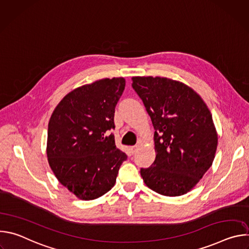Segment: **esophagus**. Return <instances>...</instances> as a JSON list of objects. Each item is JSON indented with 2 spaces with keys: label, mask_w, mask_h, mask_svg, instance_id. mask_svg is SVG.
<instances>
[{
  "label": "esophagus",
  "mask_w": 249,
  "mask_h": 249,
  "mask_svg": "<svg viewBox=\"0 0 249 249\" xmlns=\"http://www.w3.org/2000/svg\"><path fill=\"white\" fill-rule=\"evenodd\" d=\"M138 148H139L138 146H132V147H130V151H131V153H132V154H134V153L138 150Z\"/></svg>",
  "instance_id": "34e87169"
}]
</instances>
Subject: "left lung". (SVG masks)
Masks as SVG:
<instances>
[{"instance_id": "8db88e82", "label": "left lung", "mask_w": 249, "mask_h": 249, "mask_svg": "<svg viewBox=\"0 0 249 249\" xmlns=\"http://www.w3.org/2000/svg\"><path fill=\"white\" fill-rule=\"evenodd\" d=\"M155 128L154 163L141 168L145 184L164 196L189 192L211 167L218 146L212 114L188 86L160 77H133Z\"/></svg>"}]
</instances>
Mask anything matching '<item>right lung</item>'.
Masks as SVG:
<instances>
[{
  "label": "right lung",
  "instance_id": "right-lung-1",
  "mask_svg": "<svg viewBox=\"0 0 249 249\" xmlns=\"http://www.w3.org/2000/svg\"><path fill=\"white\" fill-rule=\"evenodd\" d=\"M124 78L102 79L69 92L48 124L47 158L59 182L82 200H93L115 184L127 160L115 146V106Z\"/></svg>",
  "mask_w": 249,
  "mask_h": 249
}]
</instances>
